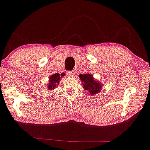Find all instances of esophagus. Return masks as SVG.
Segmentation results:
<instances>
[{"label":"esophagus","mask_w":150,"mask_h":150,"mask_svg":"<svg viewBox=\"0 0 150 150\" xmlns=\"http://www.w3.org/2000/svg\"><path fill=\"white\" fill-rule=\"evenodd\" d=\"M66 73H67V75L69 77H73L74 75H75V73H74V71H67L66 72Z\"/></svg>","instance_id":"1"}]
</instances>
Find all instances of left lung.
<instances>
[{
    "instance_id": "8db88e82",
    "label": "left lung",
    "mask_w": 150,
    "mask_h": 150,
    "mask_svg": "<svg viewBox=\"0 0 150 150\" xmlns=\"http://www.w3.org/2000/svg\"><path fill=\"white\" fill-rule=\"evenodd\" d=\"M82 84H83V88L85 91L89 93V96H96L100 92L102 89L103 84L99 81L96 80L93 78V75L90 73L80 74L79 75Z\"/></svg>"
}]
</instances>
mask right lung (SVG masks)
Here are the masks:
<instances>
[{
	"mask_svg": "<svg viewBox=\"0 0 150 150\" xmlns=\"http://www.w3.org/2000/svg\"><path fill=\"white\" fill-rule=\"evenodd\" d=\"M65 75V73H61V75L59 73H55L54 75H52L50 77V79H49V83L47 85V89L50 90L55 89L58 86V84L60 82V80H61V77H64Z\"/></svg>",
	"mask_w": 150,
	"mask_h": 150,
	"instance_id": "right-lung-1",
	"label": "right lung"
}]
</instances>
